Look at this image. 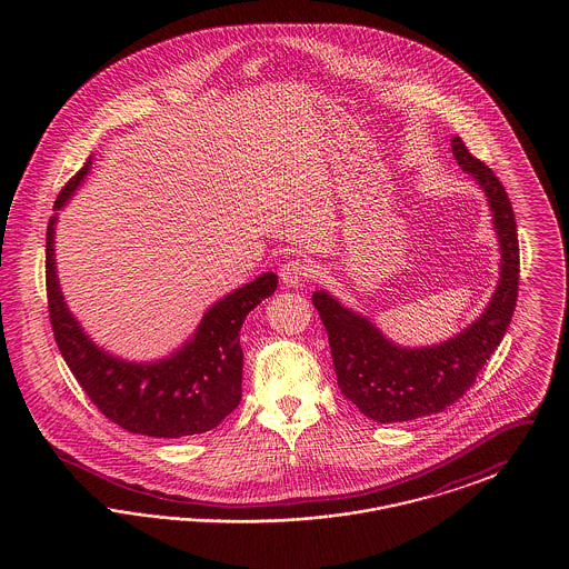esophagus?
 I'll list each match as a JSON object with an SVG mask.
<instances>
[{
	"mask_svg": "<svg viewBox=\"0 0 569 569\" xmlns=\"http://www.w3.org/2000/svg\"><path fill=\"white\" fill-rule=\"evenodd\" d=\"M281 281L288 286V288H295L298 283H302V281H307L311 274H313V269L307 264V262H302V260H298V258H292V260H288L283 267H281Z\"/></svg>",
	"mask_w": 569,
	"mask_h": 569,
	"instance_id": "esophagus-1",
	"label": "esophagus"
}]
</instances>
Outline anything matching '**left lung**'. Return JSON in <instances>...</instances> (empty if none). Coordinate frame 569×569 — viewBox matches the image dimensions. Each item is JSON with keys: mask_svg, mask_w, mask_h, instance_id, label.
Masks as SVG:
<instances>
[{"mask_svg": "<svg viewBox=\"0 0 569 569\" xmlns=\"http://www.w3.org/2000/svg\"><path fill=\"white\" fill-rule=\"evenodd\" d=\"M452 153L487 193L499 237L501 272L485 313L439 346L409 350L388 341L367 318L346 309L326 290L311 298L328 332L343 397L360 413L383 425L439 413L459 401L501 343L515 316L520 256L512 202L495 172L469 153L460 136L452 138Z\"/></svg>", "mask_w": 569, "mask_h": 569, "instance_id": "1", "label": "left lung"}]
</instances>
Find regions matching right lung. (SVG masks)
Returning <instances> with one entry per match:
<instances>
[{
  "instance_id": "1",
  "label": "right lung",
  "mask_w": 569,
  "mask_h": 569,
  "mask_svg": "<svg viewBox=\"0 0 569 569\" xmlns=\"http://www.w3.org/2000/svg\"><path fill=\"white\" fill-rule=\"evenodd\" d=\"M91 158L54 200L59 211L82 183ZM54 221L47 228V298L57 348L84 395L110 422L130 433L177 439L207 433L241 401L243 350L239 332L247 313L271 297L277 274L262 272L204 313L190 341L160 362H126L100 350L68 311L54 271Z\"/></svg>"
}]
</instances>
